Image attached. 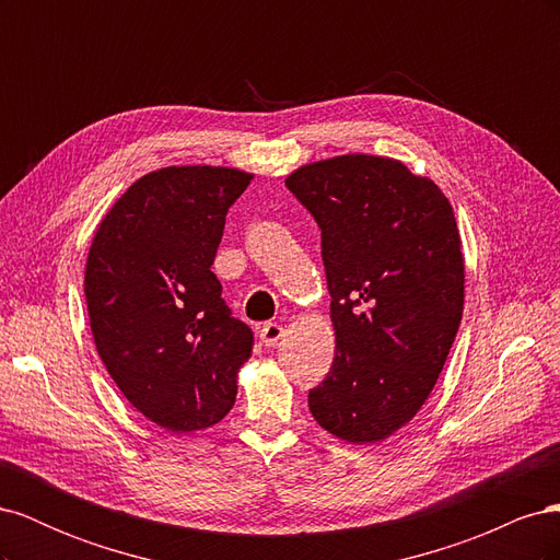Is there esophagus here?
<instances>
[{
    "label": "esophagus",
    "instance_id": "34e87169",
    "mask_svg": "<svg viewBox=\"0 0 560 560\" xmlns=\"http://www.w3.org/2000/svg\"><path fill=\"white\" fill-rule=\"evenodd\" d=\"M282 334H284V329H282V325H278V322H266L259 331V338L266 348H273L282 338Z\"/></svg>",
    "mask_w": 560,
    "mask_h": 560
}]
</instances>
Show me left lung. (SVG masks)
<instances>
[{
    "mask_svg": "<svg viewBox=\"0 0 560 560\" xmlns=\"http://www.w3.org/2000/svg\"><path fill=\"white\" fill-rule=\"evenodd\" d=\"M322 231L336 358L308 393L313 418L350 444L409 422L442 374L465 303L448 198L395 159L348 154L284 179Z\"/></svg>",
    "mask_w": 560,
    "mask_h": 560,
    "instance_id": "left-lung-1",
    "label": "left lung"
}]
</instances>
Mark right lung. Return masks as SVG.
<instances>
[{"instance_id":"obj_1","label":"right lung","mask_w":560,"mask_h":560,"mask_svg":"<svg viewBox=\"0 0 560 560\" xmlns=\"http://www.w3.org/2000/svg\"><path fill=\"white\" fill-rule=\"evenodd\" d=\"M249 179L210 165L149 173L114 202L89 252L83 290L100 358L135 409L177 434L231 411L252 354L254 334L210 270Z\"/></svg>"}]
</instances>
